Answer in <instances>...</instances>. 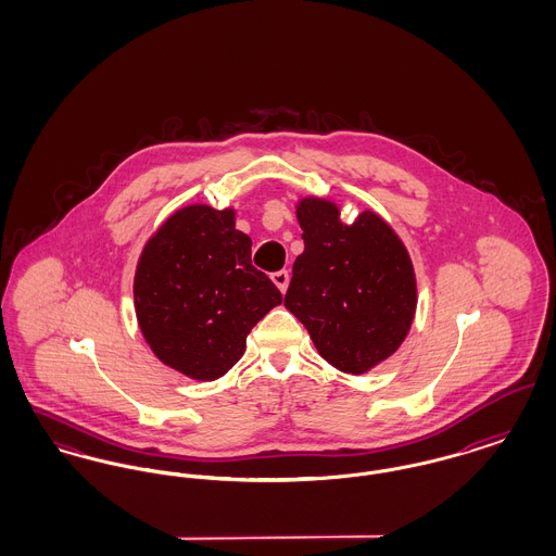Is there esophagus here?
<instances>
[{
	"label": "esophagus",
	"instance_id": "obj_1",
	"mask_svg": "<svg viewBox=\"0 0 556 556\" xmlns=\"http://www.w3.org/2000/svg\"><path fill=\"white\" fill-rule=\"evenodd\" d=\"M270 279H273V283L279 288L281 293H286L288 286H290V273L288 270H277V273L270 275Z\"/></svg>",
	"mask_w": 556,
	"mask_h": 556
}]
</instances>
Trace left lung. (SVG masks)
<instances>
[{
	"label": "left lung",
	"mask_w": 556,
	"mask_h": 556,
	"mask_svg": "<svg viewBox=\"0 0 556 556\" xmlns=\"http://www.w3.org/2000/svg\"><path fill=\"white\" fill-rule=\"evenodd\" d=\"M304 252L291 268L286 308L318 354L338 370L363 375L396 354L417 313V277L392 225L363 211L352 223L327 198L295 202Z\"/></svg>",
	"instance_id": "8db88e82"
}]
</instances>
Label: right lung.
<instances>
[{"instance_id": "1", "label": "right lung", "mask_w": 556, "mask_h": 556, "mask_svg": "<svg viewBox=\"0 0 556 556\" xmlns=\"http://www.w3.org/2000/svg\"><path fill=\"white\" fill-rule=\"evenodd\" d=\"M236 208L187 204L146 241L132 279L137 325L162 365L214 381L245 352V338L281 293L252 266Z\"/></svg>"}]
</instances>
